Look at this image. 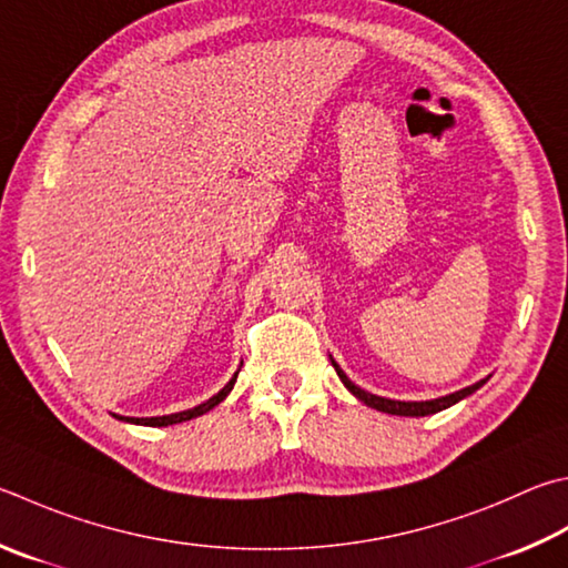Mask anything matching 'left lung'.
<instances>
[{
  "instance_id": "8db88e82",
  "label": "left lung",
  "mask_w": 568,
  "mask_h": 568,
  "mask_svg": "<svg viewBox=\"0 0 568 568\" xmlns=\"http://www.w3.org/2000/svg\"><path fill=\"white\" fill-rule=\"evenodd\" d=\"M333 367H335L337 377L343 379V385H345L349 392H353V395H355L359 402H365V405L373 407V409L387 412V415H399V417H425V415H435V412H442V409H447V407H452V405H457L459 399L471 395L474 389H479L484 383H487V379H481V383H477V385L464 387V389H459V392H452V395L439 397V399H427V402H397V399H385V397L369 395V392L359 389L355 383H349L347 375H345L343 369H339L335 363H333Z\"/></svg>"
}]
</instances>
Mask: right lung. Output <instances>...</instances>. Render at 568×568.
<instances>
[{"label":"right lung","mask_w":568,"mask_h":568,"mask_svg":"<svg viewBox=\"0 0 568 568\" xmlns=\"http://www.w3.org/2000/svg\"><path fill=\"white\" fill-rule=\"evenodd\" d=\"M235 377H239V375H233L231 383L225 385V387L219 392V395H213L209 402H203V405L193 407V409L176 412V415H163V417H119V419L133 422V425H146V427H166V425H176V422H185V419L201 417V415H205V412H209V409H213L215 405H221V402H223L225 397H229V392H231L233 385H235Z\"/></svg>","instance_id":"add662e5"}]
</instances>
